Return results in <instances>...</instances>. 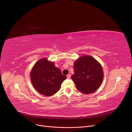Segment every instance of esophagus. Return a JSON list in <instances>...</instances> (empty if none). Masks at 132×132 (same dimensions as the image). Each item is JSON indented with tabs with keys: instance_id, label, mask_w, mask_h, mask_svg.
Here are the masks:
<instances>
[{
	"instance_id": "esophagus-1",
	"label": "esophagus",
	"mask_w": 132,
	"mask_h": 132,
	"mask_svg": "<svg viewBox=\"0 0 132 132\" xmlns=\"http://www.w3.org/2000/svg\"><path fill=\"white\" fill-rule=\"evenodd\" d=\"M67 77L68 79H70L71 78V75L70 74H67Z\"/></svg>"
}]
</instances>
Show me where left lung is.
<instances>
[{
	"label": "left lung",
	"mask_w": 132,
	"mask_h": 132,
	"mask_svg": "<svg viewBox=\"0 0 132 132\" xmlns=\"http://www.w3.org/2000/svg\"><path fill=\"white\" fill-rule=\"evenodd\" d=\"M74 74L72 75L76 87L85 94H89L97 89L103 80L101 65L89 55H84L74 62Z\"/></svg>",
	"instance_id": "1"
}]
</instances>
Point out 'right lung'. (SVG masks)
I'll return each instance as SVG.
<instances>
[{"label":"right lung","instance_id":"1","mask_svg":"<svg viewBox=\"0 0 132 132\" xmlns=\"http://www.w3.org/2000/svg\"><path fill=\"white\" fill-rule=\"evenodd\" d=\"M30 78L34 88L38 92L50 96L59 90L61 83L67 77L62 74L60 69L55 67L53 62L43 58L38 60L34 66Z\"/></svg>","mask_w":132,"mask_h":132}]
</instances>
